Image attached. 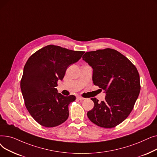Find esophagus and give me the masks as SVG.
Instances as JSON below:
<instances>
[{
    "instance_id": "1",
    "label": "esophagus",
    "mask_w": 157,
    "mask_h": 157,
    "mask_svg": "<svg viewBox=\"0 0 157 157\" xmlns=\"http://www.w3.org/2000/svg\"><path fill=\"white\" fill-rule=\"evenodd\" d=\"M77 98H78V100H79V101H82V100L85 99V98H84L83 97H80V96H77Z\"/></svg>"
}]
</instances>
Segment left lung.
I'll use <instances>...</instances> for the list:
<instances>
[{
	"instance_id": "1",
	"label": "left lung",
	"mask_w": 157,
	"mask_h": 157,
	"mask_svg": "<svg viewBox=\"0 0 157 157\" xmlns=\"http://www.w3.org/2000/svg\"><path fill=\"white\" fill-rule=\"evenodd\" d=\"M82 58L93 69L94 84L105 94L101 102L91 98L94 107L87 116L98 126L114 127L128 117L137 99L141 90L138 71L127 57L110 48L86 52Z\"/></svg>"
}]
</instances>
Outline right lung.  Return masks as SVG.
I'll return each mask as SVG.
<instances>
[{
  "mask_svg": "<svg viewBox=\"0 0 157 157\" xmlns=\"http://www.w3.org/2000/svg\"><path fill=\"white\" fill-rule=\"evenodd\" d=\"M84 52L48 45L33 54L26 62L20 82L25 106L40 125H59L69 117V105L74 95L63 96L56 88L68 66L77 62Z\"/></svg>",
  "mask_w": 157,
  "mask_h": 157,
  "instance_id": "right-lung-1",
  "label": "right lung"
}]
</instances>
